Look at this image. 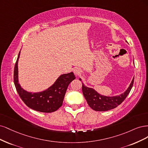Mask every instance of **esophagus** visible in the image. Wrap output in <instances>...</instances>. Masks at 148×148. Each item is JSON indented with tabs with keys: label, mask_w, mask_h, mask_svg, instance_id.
<instances>
[{
	"label": "esophagus",
	"mask_w": 148,
	"mask_h": 148,
	"mask_svg": "<svg viewBox=\"0 0 148 148\" xmlns=\"http://www.w3.org/2000/svg\"><path fill=\"white\" fill-rule=\"evenodd\" d=\"M74 73L76 75H79L80 74H81V73H82V70L79 68H76L74 69Z\"/></svg>",
	"instance_id": "1"
}]
</instances>
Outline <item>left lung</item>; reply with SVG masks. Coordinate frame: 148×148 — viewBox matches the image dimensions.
<instances>
[{"instance_id": "1", "label": "left lung", "mask_w": 148, "mask_h": 148, "mask_svg": "<svg viewBox=\"0 0 148 148\" xmlns=\"http://www.w3.org/2000/svg\"><path fill=\"white\" fill-rule=\"evenodd\" d=\"M79 80H82L81 79H79ZM133 82L134 77L126 91L117 96L106 97L101 95L93 88L85 86L83 83L82 92L89 106L92 109L97 111H106L116 108L124 101L133 87Z\"/></svg>"}]
</instances>
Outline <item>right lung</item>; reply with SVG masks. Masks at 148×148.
<instances>
[{
    "mask_svg": "<svg viewBox=\"0 0 148 148\" xmlns=\"http://www.w3.org/2000/svg\"><path fill=\"white\" fill-rule=\"evenodd\" d=\"M20 51L14 68V84L23 101L35 111L49 113L56 111L63 104L64 95L69 84L75 79L73 72L61 75L55 82L47 90L40 92H28L21 88L18 82V63Z\"/></svg>",
    "mask_w": 148,
    "mask_h": 148,
    "instance_id": "1",
    "label": "right lung"
}]
</instances>
